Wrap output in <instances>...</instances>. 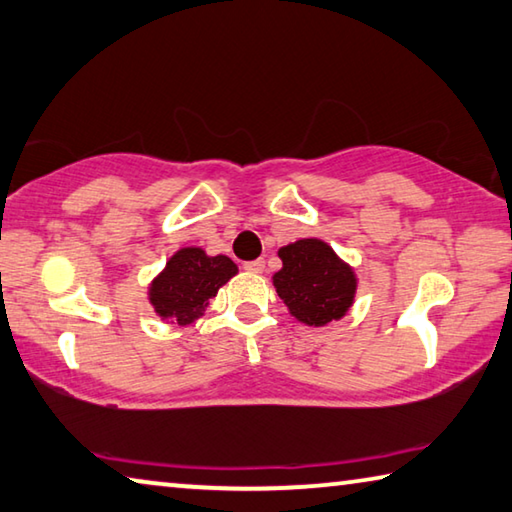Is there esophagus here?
I'll return each instance as SVG.
<instances>
[{
    "label": "esophagus",
    "mask_w": 512,
    "mask_h": 512,
    "mask_svg": "<svg viewBox=\"0 0 512 512\" xmlns=\"http://www.w3.org/2000/svg\"><path fill=\"white\" fill-rule=\"evenodd\" d=\"M242 270L251 272V274H261L265 270V261L263 258H258V261H247V263H242Z\"/></svg>",
    "instance_id": "34e87169"
}]
</instances>
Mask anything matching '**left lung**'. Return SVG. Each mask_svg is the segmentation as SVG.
<instances>
[{
  "label": "left lung",
  "instance_id": "8db88e82",
  "mask_svg": "<svg viewBox=\"0 0 512 512\" xmlns=\"http://www.w3.org/2000/svg\"><path fill=\"white\" fill-rule=\"evenodd\" d=\"M283 270L274 288L285 306L308 326L342 319L355 297V274L326 242L308 238L279 249Z\"/></svg>",
  "mask_w": 512,
  "mask_h": 512
}]
</instances>
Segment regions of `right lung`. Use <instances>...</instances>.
Returning <instances> with one entry per match:
<instances>
[{
  "mask_svg": "<svg viewBox=\"0 0 512 512\" xmlns=\"http://www.w3.org/2000/svg\"><path fill=\"white\" fill-rule=\"evenodd\" d=\"M236 272V263L227 256H206L197 247L179 249L152 281L150 303L159 317L186 326L202 315L220 285Z\"/></svg>",
  "mask_w": 512,
  "mask_h": 512,
  "instance_id": "right-lung-1",
  "label": "right lung"
}]
</instances>
